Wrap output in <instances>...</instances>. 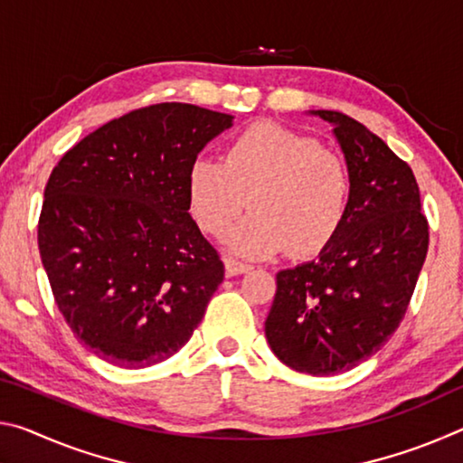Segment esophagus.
<instances>
[{
  "label": "esophagus",
  "instance_id": "obj_1",
  "mask_svg": "<svg viewBox=\"0 0 463 463\" xmlns=\"http://www.w3.org/2000/svg\"><path fill=\"white\" fill-rule=\"evenodd\" d=\"M224 269H226V273H229V276H239V273H247L249 269H253V268H250L249 263H242L239 260H234V257H226Z\"/></svg>",
  "mask_w": 463,
  "mask_h": 463
}]
</instances>
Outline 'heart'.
<instances>
[{
  "instance_id": "heart-1",
  "label": "heart",
  "mask_w": 463,
  "mask_h": 463,
  "mask_svg": "<svg viewBox=\"0 0 463 463\" xmlns=\"http://www.w3.org/2000/svg\"><path fill=\"white\" fill-rule=\"evenodd\" d=\"M253 216L231 237L249 257L286 247L308 255L331 241L347 216L349 169L339 155L278 124H253L226 146L222 161L200 156L187 174V202L200 229L221 237L242 210Z\"/></svg>"
}]
</instances>
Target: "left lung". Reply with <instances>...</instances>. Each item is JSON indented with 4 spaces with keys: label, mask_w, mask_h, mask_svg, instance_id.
I'll list each match as a JSON object with an SVG mask.
<instances>
[{
    "label": "left lung",
    "mask_w": 463,
    "mask_h": 463,
    "mask_svg": "<svg viewBox=\"0 0 463 463\" xmlns=\"http://www.w3.org/2000/svg\"><path fill=\"white\" fill-rule=\"evenodd\" d=\"M310 114L333 127L351 200L317 260L276 276L265 336L292 370L333 375L372 357L401 325L427 257L429 224L412 169L380 137L333 109Z\"/></svg>",
    "instance_id": "1"
}]
</instances>
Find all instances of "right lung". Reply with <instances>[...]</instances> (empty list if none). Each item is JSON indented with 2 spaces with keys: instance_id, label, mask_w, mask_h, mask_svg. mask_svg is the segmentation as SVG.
I'll return each mask as SVG.
<instances>
[{
  "instance_id": "add662e5",
  "label": "right lung",
  "mask_w": 463,
  "mask_h": 463,
  "mask_svg": "<svg viewBox=\"0 0 463 463\" xmlns=\"http://www.w3.org/2000/svg\"><path fill=\"white\" fill-rule=\"evenodd\" d=\"M231 127V114L155 104L104 124L52 169L41 260L61 315L104 362H165L222 284L221 257L187 213V174Z\"/></svg>"
}]
</instances>
